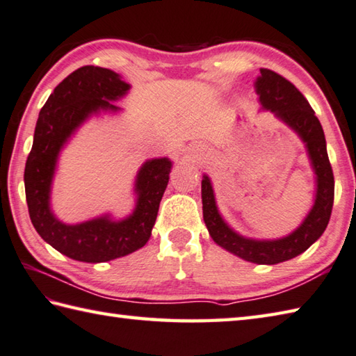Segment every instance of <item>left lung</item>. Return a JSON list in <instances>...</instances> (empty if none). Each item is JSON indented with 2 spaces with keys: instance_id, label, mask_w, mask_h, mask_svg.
Listing matches in <instances>:
<instances>
[{
  "instance_id": "1",
  "label": "left lung",
  "mask_w": 356,
  "mask_h": 356,
  "mask_svg": "<svg viewBox=\"0 0 356 356\" xmlns=\"http://www.w3.org/2000/svg\"><path fill=\"white\" fill-rule=\"evenodd\" d=\"M254 90L261 111H270L277 120L295 132L305 146L312 171L315 174V197L310 211L299 227L277 239H254L242 236L227 224L216 204L211 179L202 177V210L211 239L227 252L243 261L275 266L304 253L321 238L330 220L335 180L327 154V145L321 123L305 97L289 80L270 69H261L254 80Z\"/></svg>"
}]
</instances>
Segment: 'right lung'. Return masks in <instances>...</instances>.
Masks as SVG:
<instances>
[{
  "instance_id": "right-lung-1",
  "label": "right lung",
  "mask_w": 356,
  "mask_h": 356,
  "mask_svg": "<svg viewBox=\"0 0 356 356\" xmlns=\"http://www.w3.org/2000/svg\"><path fill=\"white\" fill-rule=\"evenodd\" d=\"M122 75L99 66H83L67 75L41 108L33 145L26 160L24 188L31 220L37 233L57 252L80 262H108L134 253L151 238L160 200L170 180L168 157L142 163L134 180L136 205L127 218L106 213L79 224L60 220L51 207V193L60 154L89 118L123 111L114 102L129 92Z\"/></svg>"
}]
</instances>
